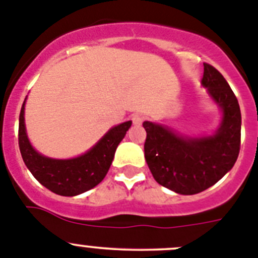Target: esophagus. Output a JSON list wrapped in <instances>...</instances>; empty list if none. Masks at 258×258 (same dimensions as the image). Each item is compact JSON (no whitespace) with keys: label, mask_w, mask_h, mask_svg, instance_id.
I'll return each mask as SVG.
<instances>
[{"label":"esophagus","mask_w":258,"mask_h":258,"mask_svg":"<svg viewBox=\"0 0 258 258\" xmlns=\"http://www.w3.org/2000/svg\"><path fill=\"white\" fill-rule=\"evenodd\" d=\"M131 119H132V123L136 124V126H140V124L144 122V115H141V114H139V113H136V114L132 115Z\"/></svg>","instance_id":"esophagus-1"}]
</instances>
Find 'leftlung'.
Returning a JSON list of instances; mask_svg holds the SVG:
<instances>
[{
    "label": "left lung",
    "instance_id": "8db88e82",
    "mask_svg": "<svg viewBox=\"0 0 258 258\" xmlns=\"http://www.w3.org/2000/svg\"><path fill=\"white\" fill-rule=\"evenodd\" d=\"M202 85L221 106L224 117L213 136H178L162 124L144 122L146 163L158 184L191 196L215 185L233 168L240 150L242 115L236 96L215 67L204 62Z\"/></svg>",
    "mask_w": 258,
    "mask_h": 258
}]
</instances>
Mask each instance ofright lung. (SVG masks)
Returning <instances> with one entry per match:
<instances>
[{"instance_id":"1","label":"right lung","mask_w":258,"mask_h":258,"mask_svg":"<svg viewBox=\"0 0 258 258\" xmlns=\"http://www.w3.org/2000/svg\"><path fill=\"white\" fill-rule=\"evenodd\" d=\"M24 104L19 115V149L25 166L37 181L55 194L78 196L100 184L108 173L117 146L131 127V120L109 130L91 150L73 159H51L38 154L27 138Z\"/></svg>"}]
</instances>
